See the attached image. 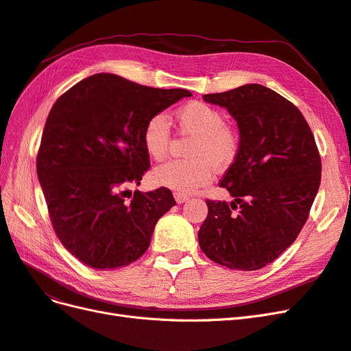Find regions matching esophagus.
Returning <instances> with one entry per match:
<instances>
[{
	"label": "esophagus",
	"instance_id": "obj_1",
	"mask_svg": "<svg viewBox=\"0 0 351 351\" xmlns=\"http://www.w3.org/2000/svg\"><path fill=\"white\" fill-rule=\"evenodd\" d=\"M174 199H176L177 204H184L186 200H189V196H186L183 193H174Z\"/></svg>",
	"mask_w": 351,
	"mask_h": 351
}]
</instances>
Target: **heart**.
I'll list each match as a JSON object with an SVG mask.
<instances>
[{
	"mask_svg": "<svg viewBox=\"0 0 351 351\" xmlns=\"http://www.w3.org/2000/svg\"><path fill=\"white\" fill-rule=\"evenodd\" d=\"M176 120L184 134L195 136L189 147L190 159H174L158 165L152 171V182L176 190L192 193L206 184L214 169H227L236 162L240 152V134L226 124L219 110L205 102H189L176 111ZM171 133L164 114H155L142 130V145L147 156L161 161L168 154Z\"/></svg>",
	"mask_w": 351,
	"mask_h": 351,
	"instance_id": "obj_1",
	"label": "heart"
}]
</instances>
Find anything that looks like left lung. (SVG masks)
<instances>
[{"label":"left lung","mask_w":351,"mask_h":351,"mask_svg":"<svg viewBox=\"0 0 351 351\" xmlns=\"http://www.w3.org/2000/svg\"><path fill=\"white\" fill-rule=\"evenodd\" d=\"M234 117L240 152L219 182L231 204L206 200L199 246L222 267L261 269L299 236L321 184V156L299 108L262 84L204 95Z\"/></svg>","instance_id":"obj_1"}]
</instances>
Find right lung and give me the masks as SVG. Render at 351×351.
<instances>
[{
  "label": "right lung",
  "instance_id": "add662e5",
  "mask_svg": "<svg viewBox=\"0 0 351 351\" xmlns=\"http://www.w3.org/2000/svg\"><path fill=\"white\" fill-rule=\"evenodd\" d=\"M184 97L192 93L98 73L52 105L38 178L57 237L86 267L117 269L139 259L156 221L176 205L165 187L133 195L129 187L151 165L142 145L146 121Z\"/></svg>",
  "mask_w": 351,
  "mask_h": 351
}]
</instances>
